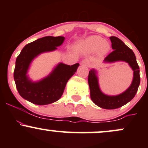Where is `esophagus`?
Instances as JSON below:
<instances>
[{
  "label": "esophagus",
  "instance_id": "esophagus-1",
  "mask_svg": "<svg viewBox=\"0 0 148 148\" xmlns=\"http://www.w3.org/2000/svg\"><path fill=\"white\" fill-rule=\"evenodd\" d=\"M81 64L83 66H85V67H89L90 62L88 60H84L81 62Z\"/></svg>",
  "mask_w": 148,
  "mask_h": 148
}]
</instances>
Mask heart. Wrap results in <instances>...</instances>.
<instances>
[{"instance_id":"1","label":"heart","mask_w":148,"mask_h":148,"mask_svg":"<svg viewBox=\"0 0 148 148\" xmlns=\"http://www.w3.org/2000/svg\"><path fill=\"white\" fill-rule=\"evenodd\" d=\"M81 47L86 52L92 53L97 51L100 56L106 54L110 49L108 42L105 41L102 37L97 35H93L86 38L82 42Z\"/></svg>"}]
</instances>
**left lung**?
Returning <instances> with one entry per match:
<instances>
[{"instance_id": "1", "label": "left lung", "mask_w": 148, "mask_h": 148, "mask_svg": "<svg viewBox=\"0 0 148 148\" xmlns=\"http://www.w3.org/2000/svg\"><path fill=\"white\" fill-rule=\"evenodd\" d=\"M110 40L113 51L105 58L103 62L113 63L119 61L127 62L134 71V74L132 84L126 90L118 95H108L103 93L100 89L97 71L95 69L89 71L88 81L91 99L97 106L104 109H115L130 101L136 94L140 81V69L133 51L118 37L112 36Z\"/></svg>"}]
</instances>
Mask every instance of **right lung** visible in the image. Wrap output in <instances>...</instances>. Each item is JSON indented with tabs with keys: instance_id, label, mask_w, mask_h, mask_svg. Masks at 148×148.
I'll return each mask as SVG.
<instances>
[{
	"instance_id": "1",
	"label": "right lung",
	"mask_w": 148,
	"mask_h": 148,
	"mask_svg": "<svg viewBox=\"0 0 148 148\" xmlns=\"http://www.w3.org/2000/svg\"><path fill=\"white\" fill-rule=\"evenodd\" d=\"M64 37L47 36L38 39L23 47L16 60L14 79L16 89L23 99L37 105H47L61 97L68 80L75 74L79 63L68 65L60 62L52 72L38 81L28 76L31 62L41 53L55 51L62 45Z\"/></svg>"
}]
</instances>
